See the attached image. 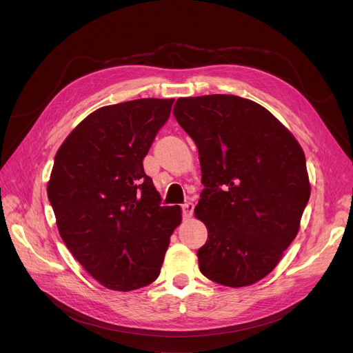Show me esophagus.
<instances>
[{
	"label": "esophagus",
	"mask_w": 353,
	"mask_h": 353,
	"mask_svg": "<svg viewBox=\"0 0 353 353\" xmlns=\"http://www.w3.org/2000/svg\"><path fill=\"white\" fill-rule=\"evenodd\" d=\"M193 210H194L193 203H184V205H181V214H183L184 219L192 217Z\"/></svg>",
	"instance_id": "obj_1"
}]
</instances>
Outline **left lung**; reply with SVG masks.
Instances as JSON below:
<instances>
[{"label":"left lung","instance_id":"1","mask_svg":"<svg viewBox=\"0 0 353 353\" xmlns=\"http://www.w3.org/2000/svg\"><path fill=\"white\" fill-rule=\"evenodd\" d=\"M173 114L200 156V272L223 286L256 283L298 234L310 196L302 147L265 107L237 96L179 99Z\"/></svg>","mask_w":353,"mask_h":353}]
</instances>
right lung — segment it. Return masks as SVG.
Listing matches in <instances>:
<instances>
[{
  "instance_id": "right-lung-1",
  "label": "right lung",
  "mask_w": 353,
  "mask_h": 353,
  "mask_svg": "<svg viewBox=\"0 0 353 353\" xmlns=\"http://www.w3.org/2000/svg\"><path fill=\"white\" fill-rule=\"evenodd\" d=\"M174 100L140 99L96 110L64 140L47 186L65 246L100 285L128 292L154 282L180 225L161 206L143 159Z\"/></svg>"
}]
</instances>
